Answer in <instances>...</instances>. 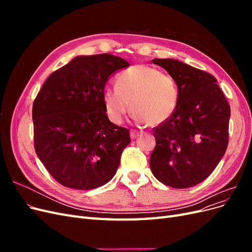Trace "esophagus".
I'll list each match as a JSON object with an SVG mask.
<instances>
[{"instance_id":"esophagus-1","label":"esophagus","mask_w":252,"mask_h":252,"mask_svg":"<svg viewBox=\"0 0 252 252\" xmlns=\"http://www.w3.org/2000/svg\"><path fill=\"white\" fill-rule=\"evenodd\" d=\"M140 134H141V132H139V131L131 130V131H130V138H131V140H135Z\"/></svg>"}]
</instances>
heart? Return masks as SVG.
<instances>
[{
    "instance_id": "heart-1",
    "label": "heart",
    "mask_w": 252,
    "mask_h": 252,
    "mask_svg": "<svg viewBox=\"0 0 252 252\" xmlns=\"http://www.w3.org/2000/svg\"><path fill=\"white\" fill-rule=\"evenodd\" d=\"M178 102L177 83L170 75L147 65H135L121 72L116 87L103 93L106 114L114 124L122 123L131 103L136 122L159 125L172 116Z\"/></svg>"
}]
</instances>
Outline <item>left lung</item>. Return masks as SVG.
Wrapping results in <instances>:
<instances>
[{
  "label": "left lung",
  "instance_id": "obj_1",
  "mask_svg": "<svg viewBox=\"0 0 252 252\" xmlns=\"http://www.w3.org/2000/svg\"><path fill=\"white\" fill-rule=\"evenodd\" d=\"M177 83L172 116L155 128L150 169L163 184L192 187L207 179L225 155L230 107L217 79L173 59H155Z\"/></svg>",
  "mask_w": 252,
  "mask_h": 252
}]
</instances>
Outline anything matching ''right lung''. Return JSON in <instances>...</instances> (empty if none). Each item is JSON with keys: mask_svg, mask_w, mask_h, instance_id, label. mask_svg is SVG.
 Returning a JSON list of instances; mask_svg holds the SVG:
<instances>
[{"mask_svg": "<svg viewBox=\"0 0 252 252\" xmlns=\"http://www.w3.org/2000/svg\"><path fill=\"white\" fill-rule=\"evenodd\" d=\"M127 61L109 53L79 56L51 73L32 106L34 149L40 161L65 187H101L116 174L130 143L129 130L106 114V83Z\"/></svg>", "mask_w": 252, "mask_h": 252, "instance_id": "add662e5", "label": "right lung"}]
</instances>
